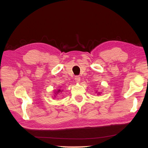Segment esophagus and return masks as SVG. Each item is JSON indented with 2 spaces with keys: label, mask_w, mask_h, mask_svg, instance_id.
<instances>
[{
  "label": "esophagus",
  "mask_w": 148,
  "mask_h": 148,
  "mask_svg": "<svg viewBox=\"0 0 148 148\" xmlns=\"http://www.w3.org/2000/svg\"><path fill=\"white\" fill-rule=\"evenodd\" d=\"M80 81H81V78L79 76H76V77H75V81H76V83H80Z\"/></svg>",
  "instance_id": "34e87169"
}]
</instances>
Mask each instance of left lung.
I'll use <instances>...</instances> for the list:
<instances>
[{
  "label": "left lung",
  "mask_w": 148,
  "mask_h": 148,
  "mask_svg": "<svg viewBox=\"0 0 148 148\" xmlns=\"http://www.w3.org/2000/svg\"><path fill=\"white\" fill-rule=\"evenodd\" d=\"M97 94H98V95H100V92H98V93H97Z\"/></svg>",
  "instance_id": "obj_1"
}]
</instances>
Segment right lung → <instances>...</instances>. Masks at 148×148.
I'll return each instance as SVG.
<instances>
[{
    "instance_id": "add662e5",
    "label": "right lung",
    "mask_w": 148,
    "mask_h": 148,
    "mask_svg": "<svg viewBox=\"0 0 148 148\" xmlns=\"http://www.w3.org/2000/svg\"><path fill=\"white\" fill-rule=\"evenodd\" d=\"M63 92V90H61L60 89H58L57 90L55 91V92H54V93H55V95H54V97H55L56 95H58V94L59 93H61V92Z\"/></svg>"
}]
</instances>
